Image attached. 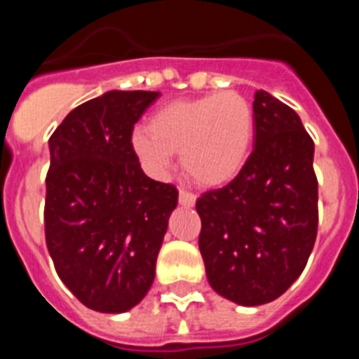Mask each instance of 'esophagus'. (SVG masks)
<instances>
[{"mask_svg":"<svg viewBox=\"0 0 359 359\" xmlns=\"http://www.w3.org/2000/svg\"><path fill=\"white\" fill-rule=\"evenodd\" d=\"M180 203H182L183 207H192L196 203V194H192V192L185 189H180Z\"/></svg>","mask_w":359,"mask_h":359,"instance_id":"esophagus-1","label":"esophagus"}]
</instances>
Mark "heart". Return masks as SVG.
Returning a JSON list of instances; mask_svg holds the SVG:
<instances>
[{
    "mask_svg": "<svg viewBox=\"0 0 359 359\" xmlns=\"http://www.w3.org/2000/svg\"><path fill=\"white\" fill-rule=\"evenodd\" d=\"M136 129L133 149L149 172L161 174L182 154L183 167L194 182L215 187L241 172L252 151L255 111L236 91L165 104Z\"/></svg>",
    "mask_w": 359,
    "mask_h": 359,
    "instance_id": "heart-1",
    "label": "heart"
}]
</instances>
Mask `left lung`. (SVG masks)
Here are the masks:
<instances>
[{
    "label": "left lung",
    "mask_w": 359,
    "mask_h": 359,
    "mask_svg": "<svg viewBox=\"0 0 359 359\" xmlns=\"http://www.w3.org/2000/svg\"><path fill=\"white\" fill-rule=\"evenodd\" d=\"M253 111L255 147L241 172L196 201L208 282L239 306L280 297L306 268L318 231L313 138L268 91H257Z\"/></svg>",
    "instance_id": "1"
}]
</instances>
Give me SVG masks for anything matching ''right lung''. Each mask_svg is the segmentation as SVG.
Here are the masks:
<instances>
[{
	"label": "right lung",
	"mask_w": 359,
	"mask_h": 359,
	"mask_svg": "<svg viewBox=\"0 0 359 359\" xmlns=\"http://www.w3.org/2000/svg\"><path fill=\"white\" fill-rule=\"evenodd\" d=\"M158 91H107L50 136L44 237L55 271L93 311L123 313L147 294L177 189L142 170L135 123Z\"/></svg>",
	"instance_id": "1"
}]
</instances>
